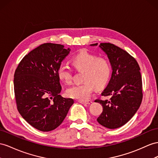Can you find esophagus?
I'll use <instances>...</instances> for the list:
<instances>
[{
  "mask_svg": "<svg viewBox=\"0 0 158 158\" xmlns=\"http://www.w3.org/2000/svg\"><path fill=\"white\" fill-rule=\"evenodd\" d=\"M79 103H84V104H91L92 102L91 100H86V101H83V100H79L78 101Z\"/></svg>",
  "mask_w": 158,
  "mask_h": 158,
  "instance_id": "obj_1",
  "label": "esophagus"
}]
</instances>
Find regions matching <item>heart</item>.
Instances as JSON below:
<instances>
[{
    "instance_id": "heart-1",
    "label": "heart",
    "mask_w": 158,
    "mask_h": 158,
    "mask_svg": "<svg viewBox=\"0 0 158 158\" xmlns=\"http://www.w3.org/2000/svg\"><path fill=\"white\" fill-rule=\"evenodd\" d=\"M73 64L77 70L84 72L83 81L75 84L67 89V94L71 98L85 100L89 98L95 87L102 89L107 84L111 77V67L106 58L83 51L73 59ZM59 78L62 81L69 84L73 80V71L67 64H60L57 69Z\"/></svg>"
}]
</instances>
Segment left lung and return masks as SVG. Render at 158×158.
Masks as SVG:
<instances>
[{
    "label": "left lung",
    "instance_id": "left-lung-1",
    "mask_svg": "<svg viewBox=\"0 0 158 158\" xmlns=\"http://www.w3.org/2000/svg\"><path fill=\"white\" fill-rule=\"evenodd\" d=\"M91 45H98V43ZM99 47L107 55L113 71L110 82L102 93V97L111 98L95 101L103 106V111L97 121L107 128L116 129L127 123L141 103L140 67L134 57L115 44L103 43Z\"/></svg>",
    "mask_w": 158,
    "mask_h": 158
}]
</instances>
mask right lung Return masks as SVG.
Wrapping results in <instances>:
<instances>
[{
    "instance_id": "add662e5",
    "label": "right lung",
    "mask_w": 158,
    "mask_h": 158,
    "mask_svg": "<svg viewBox=\"0 0 158 158\" xmlns=\"http://www.w3.org/2000/svg\"><path fill=\"white\" fill-rule=\"evenodd\" d=\"M62 44L44 43L26 55L14 75V91L19 114L31 126L49 131L62 123L74 103L64 98L57 69L70 52Z\"/></svg>"
}]
</instances>
